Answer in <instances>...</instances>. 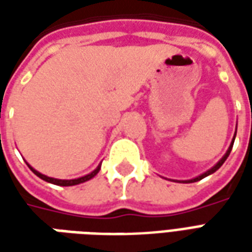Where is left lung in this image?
Listing matches in <instances>:
<instances>
[{
    "mask_svg": "<svg viewBox=\"0 0 252 252\" xmlns=\"http://www.w3.org/2000/svg\"><path fill=\"white\" fill-rule=\"evenodd\" d=\"M233 142H235V136H233L232 142H231V144H229V148H228V150H227V153H225V155H224V157H222V158L220 159V160H219V162H217V163L215 164V166H213V167H212V169H209V170H208V171H205V173H204V174H201V175H198V177H195V178H193V180H189V181H181V182H184V184H191V182H197V181L202 180V178H205V177H208V175L213 174V173H215V171H216V170H219V169H220V167H221L222 163H224V162H225V160H227L228 157H229V154H231V150H232Z\"/></svg>",
    "mask_w": 252,
    "mask_h": 252,
    "instance_id": "obj_1",
    "label": "left lung"
}]
</instances>
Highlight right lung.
<instances>
[{
  "label": "right lung",
  "instance_id": "add662e5",
  "mask_svg": "<svg viewBox=\"0 0 252 252\" xmlns=\"http://www.w3.org/2000/svg\"><path fill=\"white\" fill-rule=\"evenodd\" d=\"M30 166V164H28ZM30 169L33 171V174H36L39 178H41L43 181H47V182H50V184H54V185H58V186H72V185H78V184H82V182H86V181L92 180L94 175H97V173L99 171V169H101V164H99L97 169L94 170V171H92L90 174L85 175V177H81V178H75V180H57V178H51V177H47V175L41 174V173H39V171H36L33 167H31Z\"/></svg>",
  "mask_w": 252,
  "mask_h": 252
}]
</instances>
